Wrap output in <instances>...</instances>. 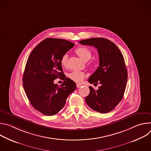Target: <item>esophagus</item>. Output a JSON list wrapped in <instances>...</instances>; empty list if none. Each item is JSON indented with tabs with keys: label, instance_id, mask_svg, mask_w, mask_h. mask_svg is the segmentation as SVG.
Returning a JSON list of instances; mask_svg holds the SVG:
<instances>
[{
	"label": "esophagus",
	"instance_id": "esophagus-1",
	"mask_svg": "<svg viewBox=\"0 0 151 151\" xmlns=\"http://www.w3.org/2000/svg\"><path fill=\"white\" fill-rule=\"evenodd\" d=\"M82 86V85L81 84V83H76V87L77 88H79V87H81Z\"/></svg>",
	"mask_w": 151,
	"mask_h": 151
}]
</instances>
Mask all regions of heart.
<instances>
[{"label":"heart","instance_id":"1","mask_svg":"<svg viewBox=\"0 0 151 151\" xmlns=\"http://www.w3.org/2000/svg\"><path fill=\"white\" fill-rule=\"evenodd\" d=\"M75 52L78 54V55L84 61L89 60L92 57L91 51L89 48L85 47H81L77 48L75 50ZM68 58V56L66 54L63 55V56L61 57L60 63L63 67H66L67 66ZM85 75L83 72L79 70H74L69 75V77L72 81L76 82H79L83 80Z\"/></svg>","mask_w":151,"mask_h":151}]
</instances>
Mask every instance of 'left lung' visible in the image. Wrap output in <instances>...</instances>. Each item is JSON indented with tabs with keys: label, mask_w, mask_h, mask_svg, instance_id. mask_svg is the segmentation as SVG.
Here are the masks:
<instances>
[{
	"label": "left lung",
	"mask_w": 151,
	"mask_h": 151,
	"mask_svg": "<svg viewBox=\"0 0 151 151\" xmlns=\"http://www.w3.org/2000/svg\"><path fill=\"white\" fill-rule=\"evenodd\" d=\"M79 44L94 47L99 57V66L88 82L101 86L97 90L89 87L90 92L85 102L96 112H109L121 101L125 92L128 75L124 57L114 43L107 39H87Z\"/></svg>",
	"instance_id": "1"
}]
</instances>
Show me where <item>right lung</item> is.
<instances>
[{"label":"right lung","instance_id":"add662e5","mask_svg":"<svg viewBox=\"0 0 151 151\" xmlns=\"http://www.w3.org/2000/svg\"><path fill=\"white\" fill-rule=\"evenodd\" d=\"M74 45L64 39L47 38L34 48L27 59L23 77L24 89L32 106L42 114H57L76 90L75 82L68 78L60 87L54 83L57 78L64 76L61 58Z\"/></svg>","mask_w":151,"mask_h":151}]
</instances>
